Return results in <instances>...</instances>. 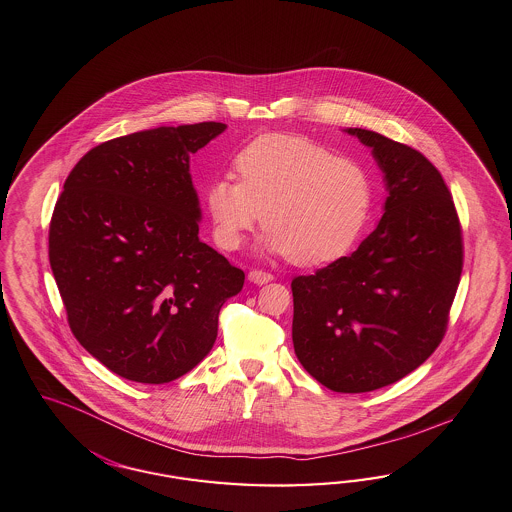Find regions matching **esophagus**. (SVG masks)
Listing matches in <instances>:
<instances>
[{
    "mask_svg": "<svg viewBox=\"0 0 512 512\" xmlns=\"http://www.w3.org/2000/svg\"><path fill=\"white\" fill-rule=\"evenodd\" d=\"M247 278H249V282H253V284H257V286H263V284H268V282H272V274L270 272H265V270H251L249 274H247Z\"/></svg>",
    "mask_w": 512,
    "mask_h": 512,
    "instance_id": "esophagus-1",
    "label": "esophagus"
}]
</instances>
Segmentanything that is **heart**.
I'll return each instance as SVG.
<instances>
[{
  "instance_id": "heart-1",
  "label": "heart",
  "mask_w": 512,
  "mask_h": 512,
  "mask_svg": "<svg viewBox=\"0 0 512 512\" xmlns=\"http://www.w3.org/2000/svg\"><path fill=\"white\" fill-rule=\"evenodd\" d=\"M234 167L240 181L226 175L205 188L213 234L225 249H238L263 221L266 251L286 253L293 265H328L347 255L368 225L371 173L324 144L261 135L238 152Z\"/></svg>"
}]
</instances>
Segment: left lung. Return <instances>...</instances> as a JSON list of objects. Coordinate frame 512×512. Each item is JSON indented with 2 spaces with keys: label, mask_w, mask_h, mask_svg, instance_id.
Listing matches in <instances>:
<instances>
[{
  "label": "left lung",
  "mask_w": 512,
  "mask_h": 512,
  "mask_svg": "<svg viewBox=\"0 0 512 512\" xmlns=\"http://www.w3.org/2000/svg\"><path fill=\"white\" fill-rule=\"evenodd\" d=\"M371 148L387 200L377 228L348 255L297 276L293 347L335 392L383 389L440 345L463 268V238L440 171L408 144L348 127Z\"/></svg>",
  "instance_id": "1"
}]
</instances>
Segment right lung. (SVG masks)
<instances>
[{
    "label": "right lung",
    "instance_id": "right-lung-1",
    "mask_svg": "<svg viewBox=\"0 0 512 512\" xmlns=\"http://www.w3.org/2000/svg\"><path fill=\"white\" fill-rule=\"evenodd\" d=\"M144 129L91 148L49 226V263L74 337L123 379L162 385L196 368L246 274L207 246L190 156L225 131Z\"/></svg>",
    "mask_w": 512,
    "mask_h": 512
}]
</instances>
